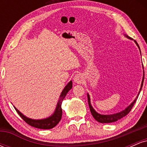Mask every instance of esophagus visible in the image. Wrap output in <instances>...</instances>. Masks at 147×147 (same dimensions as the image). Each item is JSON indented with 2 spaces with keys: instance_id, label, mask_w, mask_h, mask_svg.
<instances>
[{
  "instance_id": "1",
  "label": "esophagus",
  "mask_w": 147,
  "mask_h": 147,
  "mask_svg": "<svg viewBox=\"0 0 147 147\" xmlns=\"http://www.w3.org/2000/svg\"><path fill=\"white\" fill-rule=\"evenodd\" d=\"M74 82H75V83L76 84H81L83 83L84 82V77L82 75V74H76L75 75V77H74V79H73Z\"/></svg>"
}]
</instances>
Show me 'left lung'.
<instances>
[{
  "label": "left lung",
  "instance_id": "obj_1",
  "mask_svg": "<svg viewBox=\"0 0 147 147\" xmlns=\"http://www.w3.org/2000/svg\"><path fill=\"white\" fill-rule=\"evenodd\" d=\"M125 35L126 37H127L128 38H129V39H132L133 38H131V37H129V36H127V35L124 34ZM135 43H136V45H138V48H139L140 51V47L139 45H138V43L136 42V41H134ZM144 74H143V78H142V84H141V87H140V91L139 92H138V95L137 97H136V98L135 99V100L133 101V102L131 103L130 105L128 106L127 108H126L125 109H124V111H121V112L119 113H115V114H112V115H101L98 113H97L96 111H95V109L92 108V106H91V104H90V96H89L88 94H87V96H88V105H89V108H90V111L91 112V114H92V115L93 116V117L95 118L96 120L97 121V122H100V123H111V122H116V121L119 120V119H120L121 118L124 117V116H126V115H127L130 111H131V109L133 108V106H134V104L136 103V100H137L138 96L140 95V91L142 90V85H143V82H144Z\"/></svg>",
  "mask_w": 147,
  "mask_h": 147
}]
</instances>
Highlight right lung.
I'll list each match as a JSON object with an SVG mask.
<instances>
[{
	"instance_id": "1",
	"label": "right lung",
	"mask_w": 147,
	"mask_h": 147,
	"mask_svg": "<svg viewBox=\"0 0 147 147\" xmlns=\"http://www.w3.org/2000/svg\"><path fill=\"white\" fill-rule=\"evenodd\" d=\"M72 87V81H70L69 83L65 86V87L64 88L63 91L61 92L59 99L58 102H57V105L56 106V109H55V112L51 116H50L49 117L45 118V119H32L25 117L23 114H22L17 109L14 107L15 110L16 111V112L18 113V114L21 116V117L23 120L25 121L27 124H28L29 125L33 126V127L37 128V129H50L52 128L55 127V126L57 125L59 122H60L62 116V109H61V104L63 102V99L65 98V95H67L68 92Z\"/></svg>"
}]
</instances>
